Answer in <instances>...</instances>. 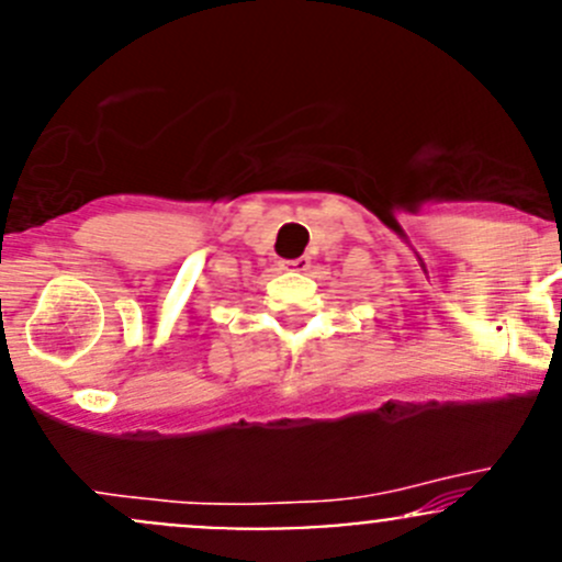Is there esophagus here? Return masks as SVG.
<instances>
[{"instance_id":"obj_1","label":"esophagus","mask_w":562,"mask_h":562,"mask_svg":"<svg viewBox=\"0 0 562 562\" xmlns=\"http://www.w3.org/2000/svg\"><path fill=\"white\" fill-rule=\"evenodd\" d=\"M282 269H291V271H307L310 269V260L307 258H293V260H280Z\"/></svg>"}]
</instances>
